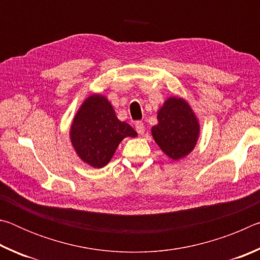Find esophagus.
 I'll list each match as a JSON object with an SVG mask.
<instances>
[{"label":"esophagus","mask_w":260,"mask_h":260,"mask_svg":"<svg viewBox=\"0 0 260 260\" xmlns=\"http://www.w3.org/2000/svg\"><path fill=\"white\" fill-rule=\"evenodd\" d=\"M135 128H136V131H138L139 134L144 133V124L142 121H136L135 122Z\"/></svg>","instance_id":"34e87169"}]
</instances>
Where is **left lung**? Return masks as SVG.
<instances>
[{
    "label": "left lung",
    "mask_w": 260,
    "mask_h": 260,
    "mask_svg": "<svg viewBox=\"0 0 260 260\" xmlns=\"http://www.w3.org/2000/svg\"><path fill=\"white\" fill-rule=\"evenodd\" d=\"M151 135L157 146L172 160L182 159L195 149L201 134L200 120L186 100L167 98L157 111Z\"/></svg>",
    "instance_id": "1"
}]
</instances>
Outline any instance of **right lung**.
I'll return each mask as SVG.
<instances>
[{
  "label": "right lung",
  "instance_id": "1",
  "mask_svg": "<svg viewBox=\"0 0 260 260\" xmlns=\"http://www.w3.org/2000/svg\"><path fill=\"white\" fill-rule=\"evenodd\" d=\"M129 124L120 121L113 107L102 94H91L74 114L70 141L80 159L94 169L109 164L125 138H136Z\"/></svg>",
  "mask_w": 260,
  "mask_h": 260
}]
</instances>
